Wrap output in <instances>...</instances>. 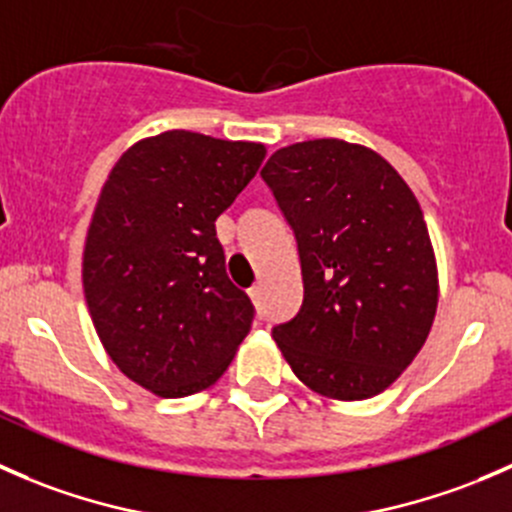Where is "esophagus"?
Listing matches in <instances>:
<instances>
[{
    "label": "esophagus",
    "instance_id": "1",
    "mask_svg": "<svg viewBox=\"0 0 512 512\" xmlns=\"http://www.w3.org/2000/svg\"><path fill=\"white\" fill-rule=\"evenodd\" d=\"M250 299H252V302H260V299H262V285H255V287H252L250 289Z\"/></svg>",
    "mask_w": 512,
    "mask_h": 512
}]
</instances>
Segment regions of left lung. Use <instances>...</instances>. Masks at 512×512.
Segmentation results:
<instances>
[{
    "label": "left lung",
    "instance_id": "8db88e82",
    "mask_svg": "<svg viewBox=\"0 0 512 512\" xmlns=\"http://www.w3.org/2000/svg\"><path fill=\"white\" fill-rule=\"evenodd\" d=\"M262 178L297 237L304 302L272 329L314 394L364 401L421 352L438 307V267L423 210L399 170L339 138L292 143Z\"/></svg>",
    "mask_w": 512,
    "mask_h": 512
}]
</instances>
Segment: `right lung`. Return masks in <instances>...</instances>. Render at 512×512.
I'll return each mask as SVG.
<instances>
[{"instance_id": "obj_1", "label": "right lung", "mask_w": 512, "mask_h": 512, "mask_svg": "<svg viewBox=\"0 0 512 512\" xmlns=\"http://www.w3.org/2000/svg\"><path fill=\"white\" fill-rule=\"evenodd\" d=\"M267 156L262 143L165 131L108 173L84 242L86 304L103 349L163 399L213 386L252 327L215 220Z\"/></svg>"}]
</instances>
